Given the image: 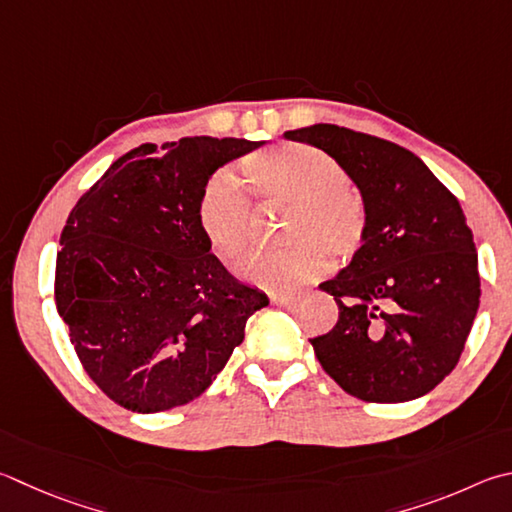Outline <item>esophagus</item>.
Listing matches in <instances>:
<instances>
[{
    "label": "esophagus",
    "mask_w": 512,
    "mask_h": 512,
    "mask_svg": "<svg viewBox=\"0 0 512 512\" xmlns=\"http://www.w3.org/2000/svg\"><path fill=\"white\" fill-rule=\"evenodd\" d=\"M271 302L277 304V306H293L297 300L293 295H286V293H277V295H271Z\"/></svg>",
    "instance_id": "1"
}]
</instances>
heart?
<instances>
[{
    "instance_id": "heart-1",
    "label": "heart",
    "mask_w": 512,
    "mask_h": 512,
    "mask_svg": "<svg viewBox=\"0 0 512 512\" xmlns=\"http://www.w3.org/2000/svg\"><path fill=\"white\" fill-rule=\"evenodd\" d=\"M244 174L259 199L291 208L286 250L250 255L239 268L248 284L284 291L320 277L331 264L345 266L365 248L369 212L347 185L342 165L304 143H284L253 154ZM197 224L206 246L224 266H235L250 246V201L235 174L221 170L201 192Z\"/></svg>"
}]
</instances>
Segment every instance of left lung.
<instances>
[{
  "instance_id": "left-lung-1",
  "label": "left lung",
  "mask_w": 512,
  "mask_h": 512,
  "mask_svg": "<svg viewBox=\"0 0 512 512\" xmlns=\"http://www.w3.org/2000/svg\"><path fill=\"white\" fill-rule=\"evenodd\" d=\"M336 159L369 212L365 248L320 284L338 322L311 338L322 369L369 403L423 396L457 367L479 309L472 230L454 194L405 147L338 125L284 132Z\"/></svg>"
}]
</instances>
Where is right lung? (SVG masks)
I'll return each instance as SVG.
<instances>
[{"mask_svg":"<svg viewBox=\"0 0 512 512\" xmlns=\"http://www.w3.org/2000/svg\"><path fill=\"white\" fill-rule=\"evenodd\" d=\"M264 141L188 136L120 156L73 206L55 262V306L89 378L141 414L194 401L268 297L237 282L197 224L221 165Z\"/></svg>","mask_w":512,"mask_h":512,"instance_id":"right-lung-1","label":"right lung"}]
</instances>
